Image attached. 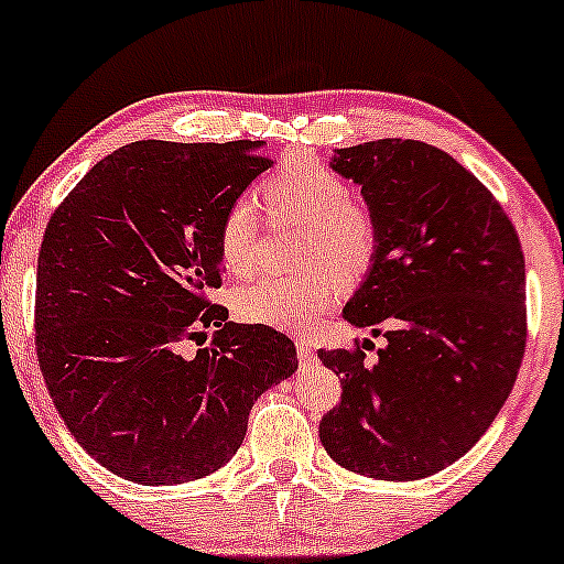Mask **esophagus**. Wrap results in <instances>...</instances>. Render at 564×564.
<instances>
[{
	"label": "esophagus",
	"mask_w": 564,
	"mask_h": 564,
	"mask_svg": "<svg viewBox=\"0 0 564 564\" xmlns=\"http://www.w3.org/2000/svg\"><path fill=\"white\" fill-rule=\"evenodd\" d=\"M296 357H300L302 365H310L312 359H315V351H312V344L304 341V338H300V341H296Z\"/></svg>",
	"instance_id": "obj_1"
}]
</instances>
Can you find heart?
Segmentation results:
<instances>
[{"instance_id": "heart-1", "label": "heart", "mask_w": 564, "mask_h": 564, "mask_svg": "<svg viewBox=\"0 0 564 564\" xmlns=\"http://www.w3.org/2000/svg\"><path fill=\"white\" fill-rule=\"evenodd\" d=\"M264 205L275 215L307 223L302 262L310 273L262 275L234 294L241 321L300 330L336 300V278L357 281L370 270L378 249V226L362 202L351 199L347 181L315 158L289 160L262 186ZM262 217L252 196H241L217 228V254L228 273L243 275L260 257Z\"/></svg>"}]
</instances>
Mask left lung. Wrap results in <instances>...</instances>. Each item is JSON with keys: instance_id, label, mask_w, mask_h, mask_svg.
Returning <instances> with one entry per match:
<instances>
[{"instance_id": "left-lung-1", "label": "left lung", "mask_w": 564, "mask_h": 564, "mask_svg": "<svg viewBox=\"0 0 564 564\" xmlns=\"http://www.w3.org/2000/svg\"><path fill=\"white\" fill-rule=\"evenodd\" d=\"M330 167L362 186L378 226L344 321L389 344L372 365L359 347L317 351L344 389L321 441L359 476H433L476 446L518 378L528 336L518 230L476 175L423 141L336 149Z\"/></svg>"}]
</instances>
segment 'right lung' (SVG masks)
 I'll use <instances>...</instances> for the list:
<instances>
[{
  "mask_svg": "<svg viewBox=\"0 0 564 564\" xmlns=\"http://www.w3.org/2000/svg\"><path fill=\"white\" fill-rule=\"evenodd\" d=\"M260 147L133 141L99 160L44 230L39 368L73 438L133 484L226 465L257 397L300 365L281 330L234 323L209 302L223 215L273 165Z\"/></svg>",
  "mask_w": 564,
  "mask_h": 564,
  "instance_id": "1",
  "label": "right lung"
}]
</instances>
